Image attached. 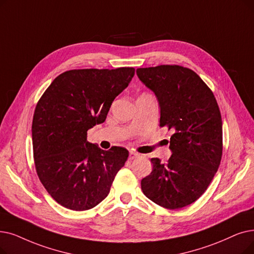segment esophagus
<instances>
[{
  "instance_id": "esophagus-1",
  "label": "esophagus",
  "mask_w": 254,
  "mask_h": 254,
  "mask_svg": "<svg viewBox=\"0 0 254 254\" xmlns=\"http://www.w3.org/2000/svg\"><path fill=\"white\" fill-rule=\"evenodd\" d=\"M140 157V154L134 150H129V156H128V160H134L136 158Z\"/></svg>"
}]
</instances>
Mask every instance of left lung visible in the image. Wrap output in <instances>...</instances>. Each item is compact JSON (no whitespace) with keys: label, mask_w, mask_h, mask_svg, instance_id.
I'll list each match as a JSON object with an SVG mask.
<instances>
[{"label":"left lung","mask_w":254,"mask_h":254,"mask_svg":"<svg viewBox=\"0 0 254 254\" xmlns=\"http://www.w3.org/2000/svg\"><path fill=\"white\" fill-rule=\"evenodd\" d=\"M140 81L156 94L160 127L171 130L167 163L152 158L141 181L151 201L176 209L196 201L211 184L222 158V119L214 93L200 76L180 65L138 68Z\"/></svg>","instance_id":"obj_1"}]
</instances>
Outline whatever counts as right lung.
<instances>
[{"instance_id":"1","label":"right lung","mask_w":254,"mask_h":254,"mask_svg":"<svg viewBox=\"0 0 254 254\" xmlns=\"http://www.w3.org/2000/svg\"><path fill=\"white\" fill-rule=\"evenodd\" d=\"M133 67L72 69L59 74L38 101L32 123L35 168L48 193L62 206L86 211L108 196L128 151L103 150L87 130L103 124L115 97L128 86Z\"/></svg>"}]
</instances>
